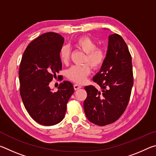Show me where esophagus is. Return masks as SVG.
Listing matches in <instances>:
<instances>
[{"mask_svg":"<svg viewBox=\"0 0 156 156\" xmlns=\"http://www.w3.org/2000/svg\"><path fill=\"white\" fill-rule=\"evenodd\" d=\"M81 87H82L80 85H79V84H73V88H74L75 90H78V89H80Z\"/></svg>","mask_w":156,"mask_h":156,"instance_id":"1","label":"esophagus"}]
</instances>
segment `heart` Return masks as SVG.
<instances>
[{"mask_svg":"<svg viewBox=\"0 0 156 156\" xmlns=\"http://www.w3.org/2000/svg\"><path fill=\"white\" fill-rule=\"evenodd\" d=\"M73 46L85 53L83 62L89 63L93 69H97L103 65L106 60V52L102 47H96V41L91 37L88 36L79 37L73 42ZM70 55L69 47L66 45L62 46L60 50L61 61L65 64L67 63L69 60ZM88 64L86 63L82 65H73L71 67L66 73L67 78L78 84L84 83L91 72V67Z\"/></svg>","mask_w":156,"mask_h":156,"instance_id":"1","label":"heart"}]
</instances>
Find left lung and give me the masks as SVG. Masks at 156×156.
<instances>
[{"label":"left lung","instance_id":"left-lung-1","mask_svg":"<svg viewBox=\"0 0 156 156\" xmlns=\"http://www.w3.org/2000/svg\"><path fill=\"white\" fill-rule=\"evenodd\" d=\"M93 80V85L84 87L87 97L84 109L91 122L105 126L115 122L125 112L133 84L131 56L125 41L119 34L109 36L106 60Z\"/></svg>","mask_w":156,"mask_h":156}]
</instances>
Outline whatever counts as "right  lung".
Segmentation results:
<instances>
[{"mask_svg": "<svg viewBox=\"0 0 156 156\" xmlns=\"http://www.w3.org/2000/svg\"><path fill=\"white\" fill-rule=\"evenodd\" d=\"M63 43L64 38L58 34H43L28 44L21 59L18 72L21 98L30 115L42 125H54L62 120L68 100L74 92L68 81L60 83L56 92L49 87L62 69L60 50Z\"/></svg>", "mask_w": 156, "mask_h": 156, "instance_id": "add662e5", "label": "right lung"}]
</instances>
